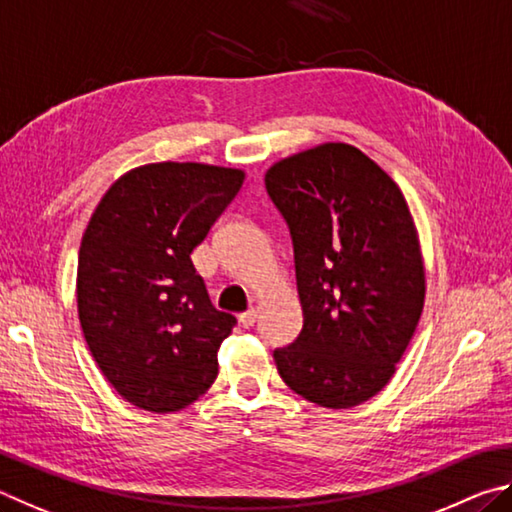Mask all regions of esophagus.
<instances>
[{"label": "esophagus", "mask_w": 512, "mask_h": 512, "mask_svg": "<svg viewBox=\"0 0 512 512\" xmlns=\"http://www.w3.org/2000/svg\"><path fill=\"white\" fill-rule=\"evenodd\" d=\"M256 319H258V312H256L254 308L245 310V312H242V315L238 317L240 326H245V328H251V326H254V324H256Z\"/></svg>", "instance_id": "34e87169"}]
</instances>
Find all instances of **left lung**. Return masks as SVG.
I'll use <instances>...</instances> for the list:
<instances>
[{
  "instance_id": "1",
  "label": "left lung",
  "mask_w": 512,
  "mask_h": 512,
  "mask_svg": "<svg viewBox=\"0 0 512 512\" xmlns=\"http://www.w3.org/2000/svg\"><path fill=\"white\" fill-rule=\"evenodd\" d=\"M288 222L303 328L274 362L288 387L351 409L396 373L425 306V265L398 184L348 143H321L265 173Z\"/></svg>"
}]
</instances>
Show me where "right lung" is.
<instances>
[{"mask_svg": "<svg viewBox=\"0 0 512 512\" xmlns=\"http://www.w3.org/2000/svg\"><path fill=\"white\" fill-rule=\"evenodd\" d=\"M245 173L195 161L132 168L107 188L78 251V319L94 362L134 407L168 414L218 375L236 317L220 312L191 254Z\"/></svg>", "mask_w": 512, "mask_h": 512, "instance_id": "obj_1", "label": "right lung"}]
</instances>
